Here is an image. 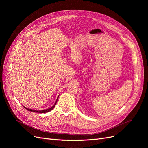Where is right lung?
Masks as SVG:
<instances>
[{
  "label": "right lung",
  "mask_w": 148,
  "mask_h": 148,
  "mask_svg": "<svg viewBox=\"0 0 148 148\" xmlns=\"http://www.w3.org/2000/svg\"><path fill=\"white\" fill-rule=\"evenodd\" d=\"M58 97H57V101H56V103H55V104H54V105H53V106L52 107L49 108H47V109H46V110H32V109H30V108H27V107H24L25 109H27V110H29V111H30V112H35V113H47V112H49L51 111L52 110H53V108L55 107V106H56V105L57 102V100H58Z\"/></svg>",
  "instance_id": "add662e5"
}]
</instances>
